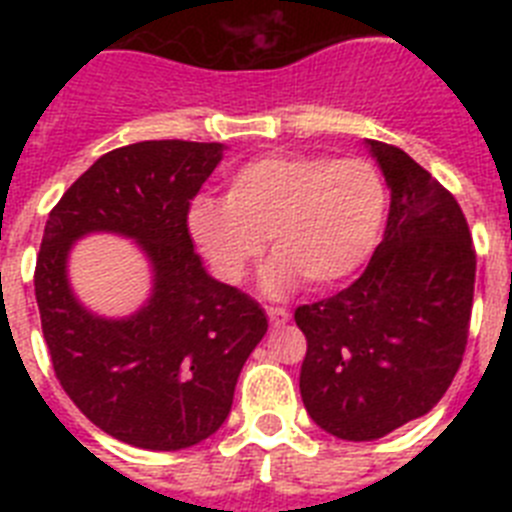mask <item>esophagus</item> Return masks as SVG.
I'll return each instance as SVG.
<instances>
[{
    "label": "esophagus",
    "mask_w": 512,
    "mask_h": 512,
    "mask_svg": "<svg viewBox=\"0 0 512 512\" xmlns=\"http://www.w3.org/2000/svg\"><path fill=\"white\" fill-rule=\"evenodd\" d=\"M266 315H269L274 328H279V325H284L289 320V312L284 307H266Z\"/></svg>",
    "instance_id": "obj_1"
}]
</instances>
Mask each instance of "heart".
Here are the masks:
<instances>
[{
	"mask_svg": "<svg viewBox=\"0 0 512 512\" xmlns=\"http://www.w3.org/2000/svg\"><path fill=\"white\" fill-rule=\"evenodd\" d=\"M384 212L387 187L372 161L295 153L241 166L225 202H194L189 230L225 282H241L269 241L277 256L264 287L282 295L300 277L333 287L356 274L377 246Z\"/></svg>",
	"mask_w": 512,
	"mask_h": 512,
	"instance_id": "heart-1",
	"label": "heart"
}]
</instances>
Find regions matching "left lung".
<instances>
[{"instance_id": "1", "label": "left lung", "mask_w": 512, "mask_h": 512, "mask_svg": "<svg viewBox=\"0 0 512 512\" xmlns=\"http://www.w3.org/2000/svg\"><path fill=\"white\" fill-rule=\"evenodd\" d=\"M390 189L382 243L351 287L302 305L300 392L330 436L377 441L449 390L467 348L474 256L467 217L405 151L366 140Z\"/></svg>"}]
</instances>
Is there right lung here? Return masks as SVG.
<instances>
[{
  "mask_svg": "<svg viewBox=\"0 0 512 512\" xmlns=\"http://www.w3.org/2000/svg\"><path fill=\"white\" fill-rule=\"evenodd\" d=\"M223 151L192 140L115 148L45 223L35 300L58 382L97 428L138 449L179 451L210 438L269 328L259 302L207 274L187 228L189 202ZM92 232L130 237L152 264V295L133 316L104 319L70 289V248Z\"/></svg>",
  "mask_w": 512,
  "mask_h": 512,
  "instance_id": "obj_1",
  "label": "right lung"
}]
</instances>
